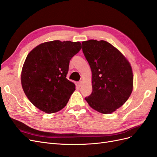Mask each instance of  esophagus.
<instances>
[{
    "label": "esophagus",
    "mask_w": 157,
    "mask_h": 157,
    "mask_svg": "<svg viewBox=\"0 0 157 157\" xmlns=\"http://www.w3.org/2000/svg\"><path fill=\"white\" fill-rule=\"evenodd\" d=\"M82 84V80H80V81H79L78 82H77V86H78V87H80V86H81Z\"/></svg>",
    "instance_id": "1"
}]
</instances>
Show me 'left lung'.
Wrapping results in <instances>:
<instances>
[{"label":"left lung","instance_id":"8db88e82","mask_svg":"<svg viewBox=\"0 0 157 157\" xmlns=\"http://www.w3.org/2000/svg\"><path fill=\"white\" fill-rule=\"evenodd\" d=\"M82 44L92 73V92L85 99L96 111L112 113L128 100L132 92L130 64L119 50L105 40H89Z\"/></svg>","mask_w":157,"mask_h":157}]
</instances>
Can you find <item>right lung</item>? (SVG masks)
<instances>
[{
	"instance_id": "1",
	"label": "right lung",
	"mask_w": 157,
	"mask_h": 157,
	"mask_svg": "<svg viewBox=\"0 0 157 157\" xmlns=\"http://www.w3.org/2000/svg\"><path fill=\"white\" fill-rule=\"evenodd\" d=\"M80 42L53 40L31 50L23 64V91L36 107L46 113L61 110L75 90L66 78L71 59L81 49Z\"/></svg>"
}]
</instances>
